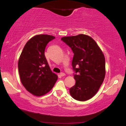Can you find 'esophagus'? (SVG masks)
Returning <instances> with one entry per match:
<instances>
[{"label":"esophagus","mask_w":126,"mask_h":126,"mask_svg":"<svg viewBox=\"0 0 126 126\" xmlns=\"http://www.w3.org/2000/svg\"><path fill=\"white\" fill-rule=\"evenodd\" d=\"M60 75H61L62 77H63V76H65V74L64 73H63V72H61V73H60Z\"/></svg>","instance_id":"obj_1"}]
</instances>
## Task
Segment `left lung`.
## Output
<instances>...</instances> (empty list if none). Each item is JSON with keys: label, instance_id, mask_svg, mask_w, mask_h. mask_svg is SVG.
Returning <instances> with one entry per match:
<instances>
[{"label": "left lung", "instance_id": "1", "mask_svg": "<svg viewBox=\"0 0 126 126\" xmlns=\"http://www.w3.org/2000/svg\"><path fill=\"white\" fill-rule=\"evenodd\" d=\"M61 40L74 53L73 69L75 85L69 89L74 99L84 101L95 95L106 76V61L103 51L92 38L85 34L64 37Z\"/></svg>", "mask_w": 126, "mask_h": 126}]
</instances>
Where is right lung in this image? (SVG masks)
I'll return each mask as SVG.
<instances>
[{
	"label": "right lung",
	"mask_w": 126,
	"mask_h": 126,
	"mask_svg": "<svg viewBox=\"0 0 126 126\" xmlns=\"http://www.w3.org/2000/svg\"><path fill=\"white\" fill-rule=\"evenodd\" d=\"M55 37L39 34L29 39L24 46L18 61L20 81L26 89L36 96L49 92L58 79L53 73L45 56V49Z\"/></svg>",
	"instance_id": "1"
}]
</instances>
